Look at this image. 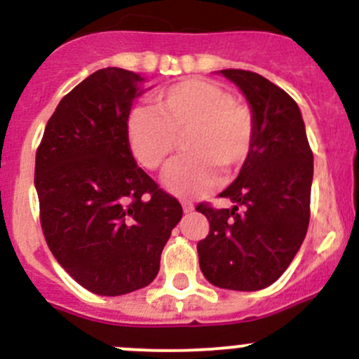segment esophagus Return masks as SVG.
<instances>
[{"mask_svg": "<svg viewBox=\"0 0 359 359\" xmlns=\"http://www.w3.org/2000/svg\"><path fill=\"white\" fill-rule=\"evenodd\" d=\"M182 208H184V212L189 213V212H193V210H194V205L191 201H182Z\"/></svg>", "mask_w": 359, "mask_h": 359, "instance_id": "obj_1", "label": "esophagus"}]
</instances>
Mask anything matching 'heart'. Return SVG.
<instances>
[{"label":"heart","instance_id":"heart-1","mask_svg":"<svg viewBox=\"0 0 359 359\" xmlns=\"http://www.w3.org/2000/svg\"><path fill=\"white\" fill-rule=\"evenodd\" d=\"M187 131L191 154L166 168L163 184L175 196L196 198L219 182V166L243 165L255 139V116L220 83L191 78L161 90L156 109L137 107L126 121L130 151L147 170L165 166Z\"/></svg>","mask_w":359,"mask_h":359}]
</instances>
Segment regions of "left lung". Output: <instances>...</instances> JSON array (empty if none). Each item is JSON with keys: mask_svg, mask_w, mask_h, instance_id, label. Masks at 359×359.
<instances>
[{"mask_svg": "<svg viewBox=\"0 0 359 359\" xmlns=\"http://www.w3.org/2000/svg\"><path fill=\"white\" fill-rule=\"evenodd\" d=\"M220 72L247 97L255 116V139L240 175L219 194L229 198L233 208L196 206L210 222L198 255L203 276L212 285L255 292L287 271L306 238L313 151L299 106L285 90L252 71Z\"/></svg>", "mask_w": 359, "mask_h": 359, "instance_id": "obj_1", "label": "left lung"}]
</instances>
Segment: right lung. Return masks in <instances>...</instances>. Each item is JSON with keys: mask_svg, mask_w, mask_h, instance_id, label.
Returning <instances> with one entry per match:
<instances>
[{"mask_svg": "<svg viewBox=\"0 0 359 359\" xmlns=\"http://www.w3.org/2000/svg\"><path fill=\"white\" fill-rule=\"evenodd\" d=\"M144 78L106 67L59 102L36 151L34 186L46 245L97 295L147 287L182 206L137 166L126 121Z\"/></svg>", "mask_w": 359, "mask_h": 359, "instance_id": "add662e5", "label": "right lung"}]
</instances>
